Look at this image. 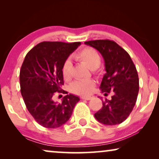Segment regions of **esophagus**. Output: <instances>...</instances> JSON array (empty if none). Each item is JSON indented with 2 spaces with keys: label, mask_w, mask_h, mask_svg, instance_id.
I'll list each match as a JSON object with an SVG mask.
<instances>
[{
  "label": "esophagus",
  "mask_w": 159,
  "mask_h": 159,
  "mask_svg": "<svg viewBox=\"0 0 159 159\" xmlns=\"http://www.w3.org/2000/svg\"><path fill=\"white\" fill-rule=\"evenodd\" d=\"M91 98H92V97H91V96H87V97L82 96V97H81V99L87 100V101H89V100H90Z\"/></svg>",
  "instance_id": "esophagus-1"
}]
</instances>
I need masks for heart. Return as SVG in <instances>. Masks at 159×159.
I'll return each mask as SVG.
<instances>
[{
  "instance_id": "obj_1",
  "label": "heart",
  "mask_w": 159,
  "mask_h": 159,
  "mask_svg": "<svg viewBox=\"0 0 159 159\" xmlns=\"http://www.w3.org/2000/svg\"><path fill=\"white\" fill-rule=\"evenodd\" d=\"M77 59L84 63L90 69H96L101 64V57L96 50L91 47H85L75 55ZM73 65L69 59L63 64L62 75L65 80H69L72 76ZM95 82L93 80H77L71 84V91L75 94L88 95L94 90Z\"/></svg>"
}]
</instances>
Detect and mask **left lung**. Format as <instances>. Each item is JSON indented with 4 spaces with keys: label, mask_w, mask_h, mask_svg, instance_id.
Masks as SVG:
<instances>
[{
    "label": "left lung",
    "mask_w": 159,
    "mask_h": 159,
    "mask_svg": "<svg viewBox=\"0 0 159 159\" xmlns=\"http://www.w3.org/2000/svg\"><path fill=\"white\" fill-rule=\"evenodd\" d=\"M101 53L106 73L100 88L102 93L114 91L111 100L103 101L101 109L95 114L99 122L116 125L123 122L132 112L139 91V78L136 67L129 53L110 40L84 42Z\"/></svg>",
    "instance_id": "1"
}]
</instances>
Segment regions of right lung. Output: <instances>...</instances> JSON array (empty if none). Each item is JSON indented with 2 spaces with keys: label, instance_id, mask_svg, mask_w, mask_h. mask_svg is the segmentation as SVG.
Here are the masks:
<instances>
[{
  "label": "right lung",
  "instance_id": "right-lung-1",
  "mask_svg": "<svg viewBox=\"0 0 159 159\" xmlns=\"http://www.w3.org/2000/svg\"><path fill=\"white\" fill-rule=\"evenodd\" d=\"M80 45L44 41L25 56L19 74L21 93L30 114L43 127L53 129L64 125L80 101L71 94L65 95L61 103L53 100L56 92L68 93L61 88L63 64Z\"/></svg>",
  "mask_w": 159,
  "mask_h": 159
}]
</instances>
